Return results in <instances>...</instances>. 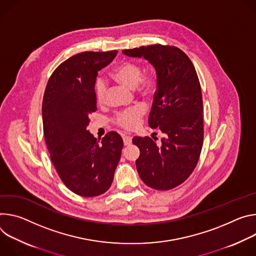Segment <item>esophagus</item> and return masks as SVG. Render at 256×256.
<instances>
[{"mask_svg": "<svg viewBox=\"0 0 256 256\" xmlns=\"http://www.w3.org/2000/svg\"><path fill=\"white\" fill-rule=\"evenodd\" d=\"M123 141H124V146H130L132 142V138L130 136L124 135L123 136Z\"/></svg>", "mask_w": 256, "mask_h": 256, "instance_id": "obj_1", "label": "esophagus"}]
</instances>
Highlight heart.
I'll return each instance as SVG.
<instances>
[{"mask_svg":"<svg viewBox=\"0 0 256 256\" xmlns=\"http://www.w3.org/2000/svg\"><path fill=\"white\" fill-rule=\"evenodd\" d=\"M141 74H142V69H141L140 65L135 62L125 61L114 68L110 75L112 79L126 85L127 88L131 90L138 88L141 94H148L154 88L156 78L152 73L144 76H141ZM94 94L96 102L102 104L106 102V88L102 81L98 80L96 83ZM144 112V108L139 106L123 110L116 116V123L125 129H134L139 124L140 118L142 117Z\"/></svg>","mask_w":256,"mask_h":256,"instance_id":"obj_1","label":"heart"}]
</instances>
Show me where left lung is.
Returning <instances> with one entry per match:
<instances>
[{
  "instance_id": "left-lung-1",
  "label": "left lung",
  "mask_w": 256,
  "mask_h": 256,
  "mask_svg": "<svg viewBox=\"0 0 256 256\" xmlns=\"http://www.w3.org/2000/svg\"><path fill=\"white\" fill-rule=\"evenodd\" d=\"M123 54L144 56L154 67L156 90L148 125L164 134L160 146L148 136L133 138L140 150L137 172L150 188L173 189L191 175L202 148L204 104L197 73L188 56L176 46L152 44Z\"/></svg>"
}]
</instances>
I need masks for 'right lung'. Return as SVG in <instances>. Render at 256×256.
<instances>
[{
  "mask_svg": "<svg viewBox=\"0 0 256 256\" xmlns=\"http://www.w3.org/2000/svg\"><path fill=\"white\" fill-rule=\"evenodd\" d=\"M118 50L83 52L56 67L42 100V125L50 160L63 183L74 193L94 197L112 185L123 139L108 132L98 140L86 128L96 110L98 72Z\"/></svg>",
  "mask_w": 256,
  "mask_h": 256,
  "instance_id": "obj_1",
  "label": "right lung"
}]
</instances>
